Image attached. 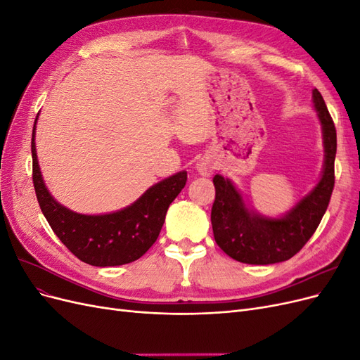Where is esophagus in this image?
Wrapping results in <instances>:
<instances>
[{
  "mask_svg": "<svg viewBox=\"0 0 360 360\" xmlns=\"http://www.w3.org/2000/svg\"><path fill=\"white\" fill-rule=\"evenodd\" d=\"M213 162L209 158H202L197 162V171L201 174V176H210L213 172Z\"/></svg>",
  "mask_w": 360,
  "mask_h": 360,
  "instance_id": "esophagus-1",
  "label": "esophagus"
}]
</instances>
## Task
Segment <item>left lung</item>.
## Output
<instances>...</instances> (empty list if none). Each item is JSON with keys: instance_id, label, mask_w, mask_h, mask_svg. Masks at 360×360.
<instances>
[{"instance_id": "left-lung-1", "label": "left lung", "mask_w": 360, "mask_h": 360, "mask_svg": "<svg viewBox=\"0 0 360 360\" xmlns=\"http://www.w3.org/2000/svg\"><path fill=\"white\" fill-rule=\"evenodd\" d=\"M314 105L323 126L324 169L317 186L281 219L250 213L233 183L222 176L213 177L216 189L212 207L214 240L226 255L246 264H274L290 259L307 245L328 210L335 186L336 129L317 89Z\"/></svg>"}]
</instances>
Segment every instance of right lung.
Segmentation results:
<instances>
[{
    "instance_id": "1",
    "label": "right lung",
    "mask_w": 360,
    "mask_h": 360,
    "mask_svg": "<svg viewBox=\"0 0 360 360\" xmlns=\"http://www.w3.org/2000/svg\"><path fill=\"white\" fill-rule=\"evenodd\" d=\"M37 122V118H36ZM32 129V184L41 213L52 231L70 252L86 264L97 267L122 266L143 257L156 242L169 204L188 180L181 171L151 186L143 197L126 209L110 214H79L58 204L43 183Z\"/></svg>"
}]
</instances>
